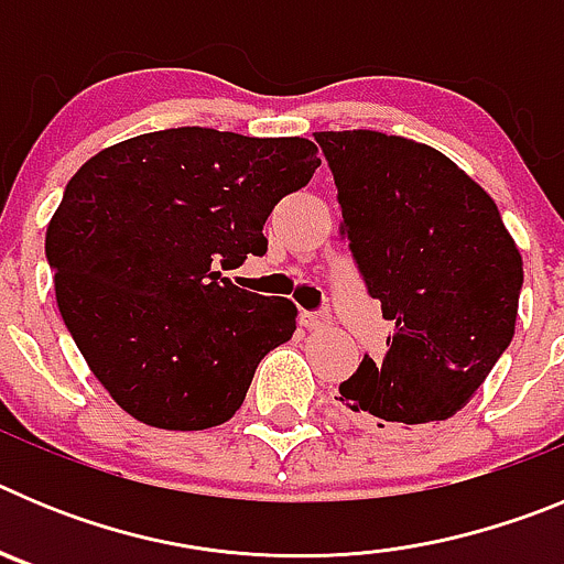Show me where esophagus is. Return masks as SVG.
Segmentation results:
<instances>
[{"label":"esophagus","mask_w":564,"mask_h":564,"mask_svg":"<svg viewBox=\"0 0 564 564\" xmlns=\"http://www.w3.org/2000/svg\"><path fill=\"white\" fill-rule=\"evenodd\" d=\"M302 325L307 330H322V327L330 325V313L327 311H305L302 313Z\"/></svg>","instance_id":"esophagus-1"}]
</instances>
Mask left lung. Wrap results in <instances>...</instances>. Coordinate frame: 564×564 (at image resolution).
I'll list each match as a JSON object with an SVG mask.
<instances>
[{
  "label": "left lung",
  "instance_id": "left-lung-1",
  "mask_svg": "<svg viewBox=\"0 0 564 564\" xmlns=\"http://www.w3.org/2000/svg\"><path fill=\"white\" fill-rule=\"evenodd\" d=\"M336 181L341 239L395 325L383 358L338 383L364 426L417 430L463 410L514 338L522 257L495 200L426 143L313 132Z\"/></svg>",
  "mask_w": 564,
  "mask_h": 564
}]
</instances>
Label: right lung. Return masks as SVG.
<instances>
[{"instance_id":"1","label":"right lung","mask_w":564,"mask_h":564,"mask_svg":"<svg viewBox=\"0 0 564 564\" xmlns=\"http://www.w3.org/2000/svg\"><path fill=\"white\" fill-rule=\"evenodd\" d=\"M318 166L305 138L177 127L73 174L44 251L64 325L123 412L197 432L242 406L259 361L296 330V305L223 271L268 251L273 206Z\"/></svg>"}]
</instances>
